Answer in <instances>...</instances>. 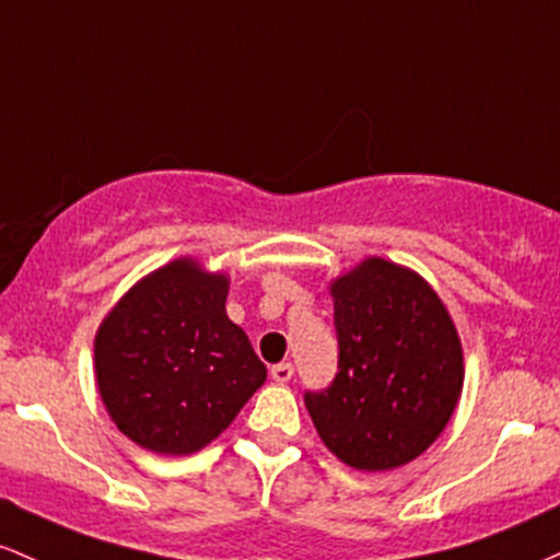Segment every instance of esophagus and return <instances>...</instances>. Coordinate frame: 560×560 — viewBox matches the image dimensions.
<instances>
[{
    "label": "esophagus",
    "mask_w": 560,
    "mask_h": 560,
    "mask_svg": "<svg viewBox=\"0 0 560 560\" xmlns=\"http://www.w3.org/2000/svg\"><path fill=\"white\" fill-rule=\"evenodd\" d=\"M293 378V364L291 362H280L272 368V381L275 383H288Z\"/></svg>",
    "instance_id": "esophagus-1"
}]
</instances>
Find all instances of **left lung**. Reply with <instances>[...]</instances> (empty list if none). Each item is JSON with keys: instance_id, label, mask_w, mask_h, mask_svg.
<instances>
[{"instance_id": "obj_1", "label": "left lung", "mask_w": 560, "mask_h": 560, "mask_svg": "<svg viewBox=\"0 0 560 560\" xmlns=\"http://www.w3.org/2000/svg\"><path fill=\"white\" fill-rule=\"evenodd\" d=\"M330 293L338 373L304 394L314 429L351 468L405 466L431 447L460 399L455 325L429 282L386 259L362 261Z\"/></svg>"}]
</instances>
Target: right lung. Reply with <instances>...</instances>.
I'll return each mask as SVG.
<instances>
[{"mask_svg": "<svg viewBox=\"0 0 560 560\" xmlns=\"http://www.w3.org/2000/svg\"><path fill=\"white\" fill-rule=\"evenodd\" d=\"M230 280L177 259L137 282L94 338L97 388L113 423L159 455L213 442L267 381L224 312Z\"/></svg>", "mask_w": 560, "mask_h": 560, "instance_id": "obj_1", "label": "right lung"}]
</instances>
